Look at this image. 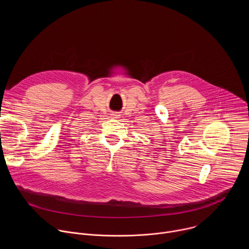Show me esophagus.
Returning a JSON list of instances; mask_svg holds the SVG:
<instances>
[{"instance_id": "obj_1", "label": "esophagus", "mask_w": 249, "mask_h": 249, "mask_svg": "<svg viewBox=\"0 0 249 249\" xmlns=\"http://www.w3.org/2000/svg\"><path fill=\"white\" fill-rule=\"evenodd\" d=\"M112 116H113L114 118H119V117H120V114H119V113H117V112H115V113H113V114H112Z\"/></svg>"}]
</instances>
